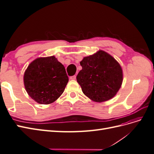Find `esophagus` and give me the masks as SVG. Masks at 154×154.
<instances>
[{"mask_svg": "<svg viewBox=\"0 0 154 154\" xmlns=\"http://www.w3.org/2000/svg\"><path fill=\"white\" fill-rule=\"evenodd\" d=\"M70 80H75L76 79V76L74 75V76H70Z\"/></svg>", "mask_w": 154, "mask_h": 154, "instance_id": "esophagus-1", "label": "esophagus"}]
</instances>
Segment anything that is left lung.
<instances>
[{
  "label": "left lung",
  "instance_id": "left-lung-1",
  "mask_svg": "<svg viewBox=\"0 0 154 154\" xmlns=\"http://www.w3.org/2000/svg\"><path fill=\"white\" fill-rule=\"evenodd\" d=\"M80 65L82 69L76 80L88 98L101 103L117 94L123 82V71L111 55L100 50L83 58Z\"/></svg>",
  "mask_w": 154,
  "mask_h": 154
}]
</instances>
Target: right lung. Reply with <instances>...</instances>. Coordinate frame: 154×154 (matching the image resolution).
Segmentation results:
<instances>
[{"instance_id":"right-lung-1","label":"right lung","mask_w":154,"mask_h":154,"mask_svg":"<svg viewBox=\"0 0 154 154\" xmlns=\"http://www.w3.org/2000/svg\"><path fill=\"white\" fill-rule=\"evenodd\" d=\"M69 82L63 65L54 56L33 60L24 75L27 94L37 103H53L63 92Z\"/></svg>"}]
</instances>
